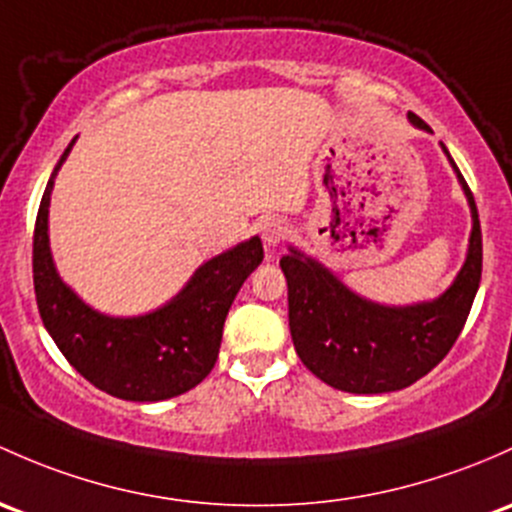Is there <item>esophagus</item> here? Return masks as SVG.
<instances>
[{
    "instance_id": "34e87169",
    "label": "esophagus",
    "mask_w": 512,
    "mask_h": 512,
    "mask_svg": "<svg viewBox=\"0 0 512 512\" xmlns=\"http://www.w3.org/2000/svg\"><path fill=\"white\" fill-rule=\"evenodd\" d=\"M260 233H262V242H265L267 247H277L279 242L287 238L289 225H287V220H282V218H267V220H262Z\"/></svg>"
}]
</instances>
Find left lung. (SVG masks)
<instances>
[{
  "label": "left lung",
  "instance_id": "obj_1",
  "mask_svg": "<svg viewBox=\"0 0 512 512\" xmlns=\"http://www.w3.org/2000/svg\"><path fill=\"white\" fill-rule=\"evenodd\" d=\"M417 129L432 132L417 115ZM441 144V142H439ZM471 208L466 260L437 299L390 306L348 289L326 265L289 245L279 260L289 289V331L301 363L326 385L355 395L410 387L451 351L464 328L478 284L483 245L476 201L449 149L441 144Z\"/></svg>",
  "mask_w": 512,
  "mask_h": 512
}]
</instances>
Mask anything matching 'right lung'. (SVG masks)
<instances>
[{
  "instance_id": "right-lung-1",
  "label": "right lung",
  "mask_w": 512,
  "mask_h": 512,
  "mask_svg": "<svg viewBox=\"0 0 512 512\" xmlns=\"http://www.w3.org/2000/svg\"><path fill=\"white\" fill-rule=\"evenodd\" d=\"M75 139L53 169L36 215L34 289L43 326L68 363L107 395L129 402L184 395L213 370L230 304L265 257L262 240L255 235L203 262L176 297L149 314H102L63 282L48 240L53 181Z\"/></svg>"
}]
</instances>
